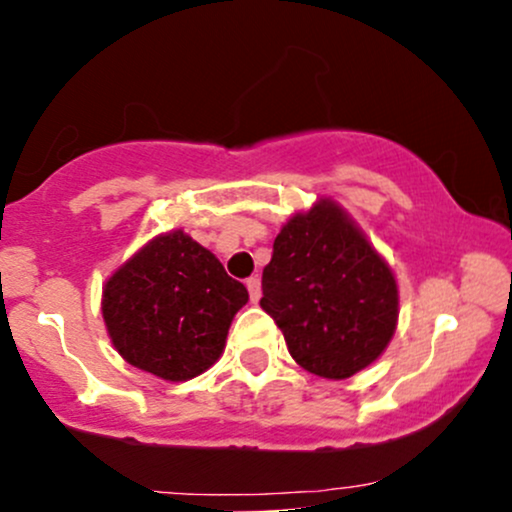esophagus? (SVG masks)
I'll return each mask as SVG.
<instances>
[{
  "mask_svg": "<svg viewBox=\"0 0 512 512\" xmlns=\"http://www.w3.org/2000/svg\"><path fill=\"white\" fill-rule=\"evenodd\" d=\"M245 286H248L250 301H252V303H257V301H260V296H262V286H260V279H257V276H250V279L245 281Z\"/></svg>",
  "mask_w": 512,
  "mask_h": 512,
  "instance_id": "1",
  "label": "esophagus"
}]
</instances>
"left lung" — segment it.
Listing matches in <instances>:
<instances>
[{"instance_id":"left-lung-1","label":"left lung","mask_w":512,"mask_h":512,"mask_svg":"<svg viewBox=\"0 0 512 512\" xmlns=\"http://www.w3.org/2000/svg\"><path fill=\"white\" fill-rule=\"evenodd\" d=\"M260 305L298 366L344 380L390 344L399 298L383 257L337 204L322 199L276 236Z\"/></svg>"}]
</instances>
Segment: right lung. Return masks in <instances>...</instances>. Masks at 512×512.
<instances>
[{
    "instance_id": "right-lung-1",
    "label": "right lung",
    "mask_w": 512,
    "mask_h": 512,
    "mask_svg": "<svg viewBox=\"0 0 512 512\" xmlns=\"http://www.w3.org/2000/svg\"><path fill=\"white\" fill-rule=\"evenodd\" d=\"M248 289L182 231L151 240L110 276L103 320L132 366L163 380H190L214 366Z\"/></svg>"
}]
</instances>
